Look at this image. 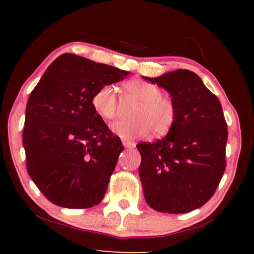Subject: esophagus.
I'll return each instance as SVG.
<instances>
[{
    "label": "esophagus",
    "mask_w": 254,
    "mask_h": 254,
    "mask_svg": "<svg viewBox=\"0 0 254 254\" xmlns=\"http://www.w3.org/2000/svg\"><path fill=\"white\" fill-rule=\"evenodd\" d=\"M122 143H123V145H124V147H126L127 149H133V148L135 147V143L130 142V141H126V140H124Z\"/></svg>",
    "instance_id": "34e87169"
}]
</instances>
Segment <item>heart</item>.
Segmentation results:
<instances>
[{"label": "heart", "instance_id": "obj_1", "mask_svg": "<svg viewBox=\"0 0 254 254\" xmlns=\"http://www.w3.org/2000/svg\"><path fill=\"white\" fill-rule=\"evenodd\" d=\"M127 94L139 103L132 120L117 121L112 131L124 140L147 136L153 131L156 135L168 133L177 119V106L168 96H163L160 87L144 79H132L123 84ZM93 110L105 121L117 118L118 96L112 85H103L92 96Z\"/></svg>", "mask_w": 254, "mask_h": 254}]
</instances>
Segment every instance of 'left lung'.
<instances>
[{"instance_id":"1","label":"left lung","mask_w":254,"mask_h":254,"mask_svg":"<svg viewBox=\"0 0 254 254\" xmlns=\"http://www.w3.org/2000/svg\"><path fill=\"white\" fill-rule=\"evenodd\" d=\"M143 78L167 89L177 106L167 136L136 144L144 198L158 212H191L212 198L225 171L229 132L221 102L190 70Z\"/></svg>"}]
</instances>
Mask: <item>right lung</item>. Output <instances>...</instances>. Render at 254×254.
<instances>
[{
    "label": "right lung",
    "instance_id": "1",
    "mask_svg": "<svg viewBox=\"0 0 254 254\" xmlns=\"http://www.w3.org/2000/svg\"><path fill=\"white\" fill-rule=\"evenodd\" d=\"M127 75L64 54L30 94L22 136L27 170L51 203L89 208L102 201L123 147L93 110L92 96Z\"/></svg>",
    "mask_w": 254,
    "mask_h": 254
}]
</instances>
